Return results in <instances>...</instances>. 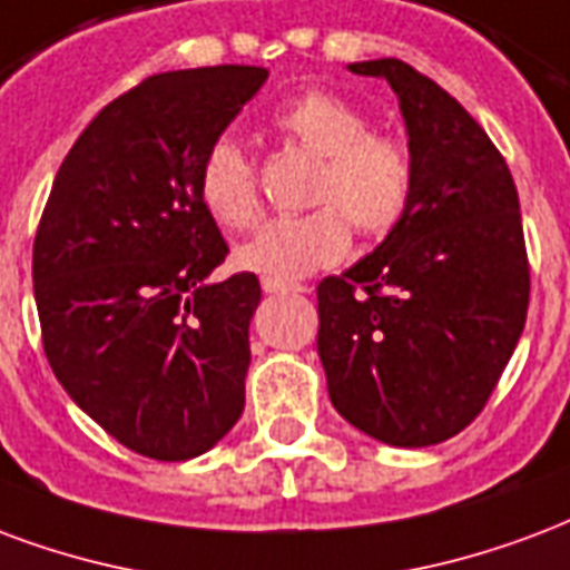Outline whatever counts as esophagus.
Instances as JSON below:
<instances>
[{"mask_svg":"<svg viewBox=\"0 0 570 570\" xmlns=\"http://www.w3.org/2000/svg\"><path fill=\"white\" fill-rule=\"evenodd\" d=\"M263 289L268 296H286V293H307L305 284H284V281H272L263 277Z\"/></svg>","mask_w":570,"mask_h":570,"instance_id":"esophagus-1","label":"esophagus"}]
</instances>
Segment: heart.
I'll return each instance as SVG.
<instances>
[{
	"mask_svg": "<svg viewBox=\"0 0 570 570\" xmlns=\"http://www.w3.org/2000/svg\"><path fill=\"white\" fill-rule=\"evenodd\" d=\"M274 126L320 156L307 196L317 208L268 220L238 244L235 265L242 272L284 284L298 281L347 256L350 223L368 238H381L402 223L414 196V156L399 138L371 132L365 114L328 92L298 96L277 111ZM196 193L210 220L226 229H242L256 217V171L232 135H220L205 150Z\"/></svg>",
	"mask_w": 570,
	"mask_h": 570,
	"instance_id": "1",
	"label": "heart"
}]
</instances>
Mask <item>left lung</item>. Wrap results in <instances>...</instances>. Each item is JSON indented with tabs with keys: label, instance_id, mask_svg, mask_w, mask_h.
<instances>
[{
	"label": "left lung",
	"instance_id": "left-lung-1",
	"mask_svg": "<svg viewBox=\"0 0 570 570\" xmlns=\"http://www.w3.org/2000/svg\"><path fill=\"white\" fill-rule=\"evenodd\" d=\"M399 96L414 196L368 256L317 286L328 399L390 446L459 435L495 390L525 326L520 196L489 135L402 60L350 62Z\"/></svg>",
	"mask_w": 570,
	"mask_h": 570
}]
</instances>
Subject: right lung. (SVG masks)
I'll use <instances>...</instances> for the list:
<instances>
[{"label": "right lung", "mask_w": 570, "mask_h": 570, "mask_svg": "<svg viewBox=\"0 0 570 570\" xmlns=\"http://www.w3.org/2000/svg\"><path fill=\"white\" fill-rule=\"evenodd\" d=\"M268 69L154 75L105 105L53 178L32 247L45 353L83 414L120 444L184 462L244 411L250 272L226 259L202 208V156L259 92Z\"/></svg>", "instance_id": "1"}]
</instances>
